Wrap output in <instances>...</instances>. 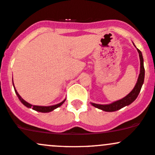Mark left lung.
Masks as SVG:
<instances>
[{
    "label": "left lung",
    "mask_w": 155,
    "mask_h": 155,
    "mask_svg": "<svg viewBox=\"0 0 155 155\" xmlns=\"http://www.w3.org/2000/svg\"><path fill=\"white\" fill-rule=\"evenodd\" d=\"M134 46H135V45H134ZM137 51H138L140 59V71L138 79H137V82L136 83L134 89L126 97L122 98V99L118 100V101H115V102L109 104H94V103H91V104L93 107L97 108L99 109H101L103 111H105V112H115V111L121 109V108L126 107V106L130 105V104H132L137 99L139 94H140V90H141L142 86H143L145 79V68L144 64H143V54H142V52L138 48H137Z\"/></svg>",
    "instance_id": "8db88e82"
}]
</instances>
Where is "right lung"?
Here are the masks:
<instances>
[{"label": "right lung", "instance_id": "add662e5", "mask_svg": "<svg viewBox=\"0 0 155 155\" xmlns=\"http://www.w3.org/2000/svg\"><path fill=\"white\" fill-rule=\"evenodd\" d=\"M12 85H13V87H14V89H15V94H16V95L18 96V99H19V101H21V103H22V104H24L25 106L26 107L28 108H32L35 111H37V112H51V111H53L54 109H57L58 107H61V106L62 105V104L64 103V101H66V99L64 100L62 102L59 103V104H55V105H53V106H48V107H43V106H34V105H31V104H30L29 103L26 102L25 100H23L22 98H21V97L20 96L19 94H18V93L17 92V91L15 90V86H14V84L12 83Z\"/></svg>", "mask_w": 155, "mask_h": 155}]
</instances>
